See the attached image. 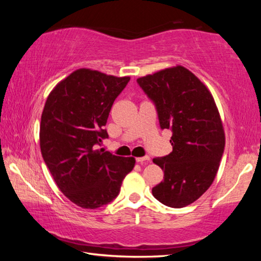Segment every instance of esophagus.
<instances>
[{
	"mask_svg": "<svg viewBox=\"0 0 261 261\" xmlns=\"http://www.w3.org/2000/svg\"><path fill=\"white\" fill-rule=\"evenodd\" d=\"M149 160V156H140V158H136V161L137 162H147Z\"/></svg>",
	"mask_w": 261,
	"mask_h": 261,
	"instance_id": "obj_1",
	"label": "esophagus"
}]
</instances>
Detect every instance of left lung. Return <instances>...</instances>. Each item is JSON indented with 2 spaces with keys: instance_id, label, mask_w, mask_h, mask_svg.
Listing matches in <instances>:
<instances>
[{
  "instance_id": "obj_1",
  "label": "left lung",
  "mask_w": 261,
  "mask_h": 261,
  "mask_svg": "<svg viewBox=\"0 0 261 261\" xmlns=\"http://www.w3.org/2000/svg\"><path fill=\"white\" fill-rule=\"evenodd\" d=\"M137 82L155 103L161 129L173 132V151L153 159L165 179L152 193L167 206L185 207L206 192L219 170L226 144L219 109L205 84L182 65Z\"/></svg>"
}]
</instances>
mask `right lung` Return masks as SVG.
I'll list each match as a JSON object with an SVG mask.
<instances>
[{
  "label": "right lung",
  "mask_w": 261,
  "mask_h": 261,
  "mask_svg": "<svg viewBox=\"0 0 261 261\" xmlns=\"http://www.w3.org/2000/svg\"><path fill=\"white\" fill-rule=\"evenodd\" d=\"M130 77L74 70L48 95L40 123V149L59 189L73 204L95 210L114 200L135 158L96 149L115 99Z\"/></svg>",
  "instance_id": "add662e5"
}]
</instances>
